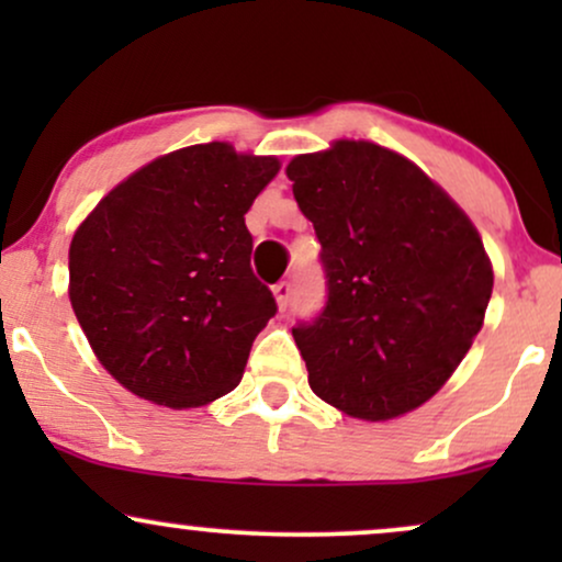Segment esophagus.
Listing matches in <instances>:
<instances>
[{
	"label": "esophagus",
	"instance_id": "34e87169",
	"mask_svg": "<svg viewBox=\"0 0 562 562\" xmlns=\"http://www.w3.org/2000/svg\"><path fill=\"white\" fill-rule=\"evenodd\" d=\"M290 293H293V285H290V282H277V285H274V299H277V306H280L282 312H285V308H288Z\"/></svg>",
	"mask_w": 562,
	"mask_h": 562
}]
</instances>
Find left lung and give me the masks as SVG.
<instances>
[{
  "label": "left lung",
  "instance_id": "left-lung-1",
  "mask_svg": "<svg viewBox=\"0 0 562 562\" xmlns=\"http://www.w3.org/2000/svg\"><path fill=\"white\" fill-rule=\"evenodd\" d=\"M288 179L322 243L327 303L293 327L308 385L362 420L417 409L465 359L494 272L465 211L412 160L338 139Z\"/></svg>",
  "mask_w": 562,
  "mask_h": 562
}]
</instances>
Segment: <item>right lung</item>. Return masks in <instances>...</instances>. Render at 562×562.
<instances>
[{
  "mask_svg": "<svg viewBox=\"0 0 562 562\" xmlns=\"http://www.w3.org/2000/svg\"><path fill=\"white\" fill-rule=\"evenodd\" d=\"M280 171L227 142L160 156L113 187L70 240V306L111 375L171 409L240 383L277 314L245 214Z\"/></svg>",
  "mask_w": 562,
  "mask_h": 562,
  "instance_id": "obj_1",
  "label": "right lung"
}]
</instances>
